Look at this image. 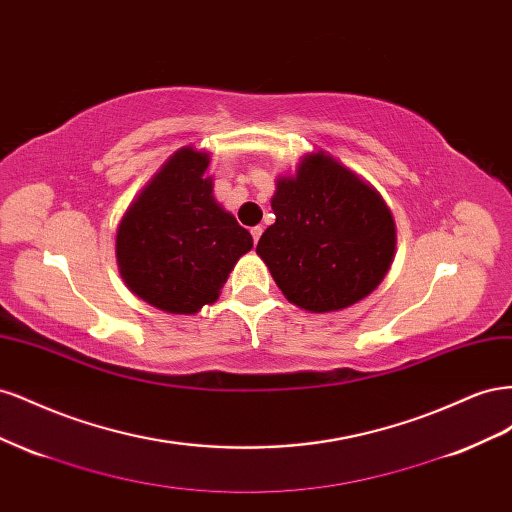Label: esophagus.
I'll return each instance as SVG.
<instances>
[{"label": "esophagus", "mask_w": 512, "mask_h": 512, "mask_svg": "<svg viewBox=\"0 0 512 512\" xmlns=\"http://www.w3.org/2000/svg\"><path fill=\"white\" fill-rule=\"evenodd\" d=\"M262 230H265V228H262V226H254L250 232H252V239H254V243H258V239H260V235H262Z\"/></svg>", "instance_id": "obj_1"}]
</instances>
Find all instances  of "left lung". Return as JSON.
Listing matches in <instances>:
<instances>
[{
    "instance_id": "left-lung-1",
    "label": "left lung",
    "mask_w": 512,
    "mask_h": 512,
    "mask_svg": "<svg viewBox=\"0 0 512 512\" xmlns=\"http://www.w3.org/2000/svg\"><path fill=\"white\" fill-rule=\"evenodd\" d=\"M275 224L256 245L286 299L307 312H335L365 299L395 254V222L359 175L312 153L277 181Z\"/></svg>"
}]
</instances>
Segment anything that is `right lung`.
I'll return each mask as SVG.
<instances>
[{
  "mask_svg": "<svg viewBox=\"0 0 512 512\" xmlns=\"http://www.w3.org/2000/svg\"><path fill=\"white\" fill-rule=\"evenodd\" d=\"M209 156L179 149L149 181L117 230L128 288L168 314H196L220 297L228 273L252 250V235L213 198Z\"/></svg>",
  "mask_w": 512,
  "mask_h": 512,
  "instance_id": "1",
  "label": "right lung"
}]
</instances>
